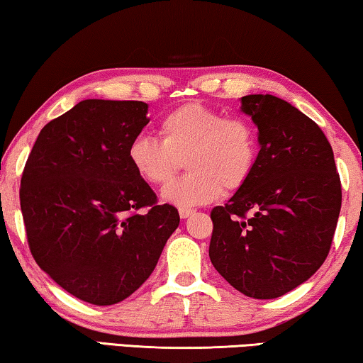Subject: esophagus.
Returning a JSON list of instances; mask_svg holds the SVG:
<instances>
[{"label": "esophagus", "mask_w": 363, "mask_h": 363, "mask_svg": "<svg viewBox=\"0 0 363 363\" xmlns=\"http://www.w3.org/2000/svg\"><path fill=\"white\" fill-rule=\"evenodd\" d=\"M192 213H194V210H191V208H179V216L182 220L189 218V216H191Z\"/></svg>", "instance_id": "1"}]
</instances>
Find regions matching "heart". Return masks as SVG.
<instances>
[{"instance_id":"1","label":"heart","mask_w":363,"mask_h":363,"mask_svg":"<svg viewBox=\"0 0 363 363\" xmlns=\"http://www.w3.org/2000/svg\"><path fill=\"white\" fill-rule=\"evenodd\" d=\"M161 142L138 135L128 147V161L150 186L169 184L186 161L189 174L163 191L176 207H194L218 199L223 187L240 191L257 163V135L250 122L225 117L199 102L167 112L160 122Z\"/></svg>"}]
</instances>
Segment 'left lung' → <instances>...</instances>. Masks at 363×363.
<instances>
[{
  "label": "left lung",
  "instance_id": "obj_1",
  "mask_svg": "<svg viewBox=\"0 0 363 363\" xmlns=\"http://www.w3.org/2000/svg\"><path fill=\"white\" fill-rule=\"evenodd\" d=\"M257 127L251 179L212 210L208 256L231 286L277 298L323 266L340 212V179L323 130L272 94L241 97Z\"/></svg>",
  "mask_w": 363,
  "mask_h": 363
}]
</instances>
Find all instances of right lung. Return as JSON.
Instances as JSON below:
<instances>
[{
	"mask_svg": "<svg viewBox=\"0 0 363 363\" xmlns=\"http://www.w3.org/2000/svg\"><path fill=\"white\" fill-rule=\"evenodd\" d=\"M142 101L86 99L40 130L21 179L27 241L39 267L77 298L107 306L153 272L179 226L135 174L128 147L150 122ZM147 206L145 214L136 210Z\"/></svg>",
	"mask_w": 363,
	"mask_h": 363,
	"instance_id": "right-lung-1",
	"label": "right lung"
}]
</instances>
